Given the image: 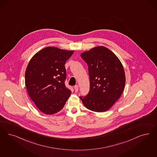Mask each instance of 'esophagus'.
Returning <instances> with one entry per match:
<instances>
[{
  "instance_id": "34e87169",
  "label": "esophagus",
  "mask_w": 157,
  "mask_h": 157,
  "mask_svg": "<svg viewBox=\"0 0 157 157\" xmlns=\"http://www.w3.org/2000/svg\"><path fill=\"white\" fill-rule=\"evenodd\" d=\"M78 88H79V87H78V85H76L75 86H74V89H75V92H78Z\"/></svg>"
}]
</instances>
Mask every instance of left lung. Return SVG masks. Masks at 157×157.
<instances>
[{
  "label": "left lung",
  "instance_id": "left-lung-1",
  "mask_svg": "<svg viewBox=\"0 0 157 157\" xmlns=\"http://www.w3.org/2000/svg\"><path fill=\"white\" fill-rule=\"evenodd\" d=\"M88 65L90 89L79 98L87 109L104 112L121 97L125 85L123 66L116 55L104 46L93 48L81 55Z\"/></svg>",
  "mask_w": 157,
  "mask_h": 157
}]
</instances>
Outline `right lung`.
Segmentation results:
<instances>
[{
    "label": "right lung",
    "mask_w": 157,
    "mask_h": 157,
    "mask_svg": "<svg viewBox=\"0 0 157 157\" xmlns=\"http://www.w3.org/2000/svg\"><path fill=\"white\" fill-rule=\"evenodd\" d=\"M74 53L47 47L30 60L25 71V85L30 98L46 114H55L64 107L71 91L65 85L66 61Z\"/></svg>",
    "instance_id": "add662e5"
}]
</instances>
